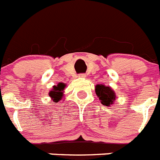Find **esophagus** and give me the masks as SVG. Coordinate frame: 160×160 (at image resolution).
<instances>
[{
    "label": "esophagus",
    "instance_id": "esophagus-1",
    "mask_svg": "<svg viewBox=\"0 0 160 160\" xmlns=\"http://www.w3.org/2000/svg\"><path fill=\"white\" fill-rule=\"evenodd\" d=\"M78 76V78H86V74H80Z\"/></svg>",
    "mask_w": 160,
    "mask_h": 160
}]
</instances>
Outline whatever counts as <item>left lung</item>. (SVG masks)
<instances>
[{"label":"left lung","instance_id":"8db88e82","mask_svg":"<svg viewBox=\"0 0 160 160\" xmlns=\"http://www.w3.org/2000/svg\"><path fill=\"white\" fill-rule=\"evenodd\" d=\"M95 92L99 98L101 103L103 105L109 107L113 105L116 101V93L110 86H106L103 84H98L95 86Z\"/></svg>","mask_w":160,"mask_h":160}]
</instances>
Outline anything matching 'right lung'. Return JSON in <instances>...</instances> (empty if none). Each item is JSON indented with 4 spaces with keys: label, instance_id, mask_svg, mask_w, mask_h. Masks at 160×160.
Segmentation results:
<instances>
[{
    "label": "right lung",
    "instance_id": "right-lung-1",
    "mask_svg": "<svg viewBox=\"0 0 160 160\" xmlns=\"http://www.w3.org/2000/svg\"><path fill=\"white\" fill-rule=\"evenodd\" d=\"M67 85L65 83L58 82L57 86H53L52 89L49 91L50 98L54 102H58L63 98L64 96V89L66 88Z\"/></svg>",
    "mask_w": 160,
    "mask_h": 160
}]
</instances>
